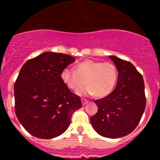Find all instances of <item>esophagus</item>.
I'll return each mask as SVG.
<instances>
[{
    "mask_svg": "<svg viewBox=\"0 0 160 160\" xmlns=\"http://www.w3.org/2000/svg\"><path fill=\"white\" fill-rule=\"evenodd\" d=\"M88 102H89V101L88 100H86V99H84V98H82V103L83 105H86Z\"/></svg>",
    "mask_w": 160,
    "mask_h": 160,
    "instance_id": "34e87169",
    "label": "esophagus"
}]
</instances>
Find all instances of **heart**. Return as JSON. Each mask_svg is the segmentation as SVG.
Returning <instances> with one entry per match:
<instances>
[{"mask_svg": "<svg viewBox=\"0 0 160 160\" xmlns=\"http://www.w3.org/2000/svg\"><path fill=\"white\" fill-rule=\"evenodd\" d=\"M74 69L66 68L62 70L61 78L68 88L76 92L87 84L86 89L80 94L107 96L113 90L118 79V71L111 62L86 60L78 64Z\"/></svg>", "mask_w": 160, "mask_h": 160, "instance_id": "1", "label": "heart"}]
</instances>
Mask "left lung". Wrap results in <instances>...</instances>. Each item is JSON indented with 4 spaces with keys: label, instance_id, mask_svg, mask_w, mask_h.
<instances>
[{
    "label": "left lung",
    "instance_id": "obj_1",
    "mask_svg": "<svg viewBox=\"0 0 160 160\" xmlns=\"http://www.w3.org/2000/svg\"><path fill=\"white\" fill-rule=\"evenodd\" d=\"M109 58L118 71L117 86L107 96L95 101L98 112L90 122L102 136L118 138L131 133L140 122L146 106L144 83L131 62L115 56Z\"/></svg>",
    "mask_w": 160,
    "mask_h": 160
}]
</instances>
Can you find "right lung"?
I'll return each mask as SVG.
<instances>
[{
  "label": "right lung",
  "mask_w": 160,
  "mask_h": 160,
  "mask_svg": "<svg viewBox=\"0 0 160 160\" xmlns=\"http://www.w3.org/2000/svg\"><path fill=\"white\" fill-rule=\"evenodd\" d=\"M75 62L67 54L45 52L22 67L14 85L15 112L24 128L38 138L63 134L75 111L81 108L78 95L61 78L62 70Z\"/></svg>",
  "instance_id": "obj_1"
}]
</instances>
